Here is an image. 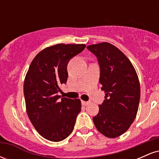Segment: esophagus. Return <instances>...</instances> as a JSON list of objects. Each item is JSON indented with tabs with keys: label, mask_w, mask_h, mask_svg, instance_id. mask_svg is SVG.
<instances>
[{
	"label": "esophagus",
	"mask_w": 159,
	"mask_h": 159,
	"mask_svg": "<svg viewBox=\"0 0 159 159\" xmlns=\"http://www.w3.org/2000/svg\"><path fill=\"white\" fill-rule=\"evenodd\" d=\"M81 104L83 105H84V106H86V105H89L90 104V102H85V101H81Z\"/></svg>",
	"instance_id": "obj_1"
}]
</instances>
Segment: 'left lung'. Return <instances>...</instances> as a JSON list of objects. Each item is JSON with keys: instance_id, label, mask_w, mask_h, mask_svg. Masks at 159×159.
Listing matches in <instances>:
<instances>
[{"instance_id": "8db88e82", "label": "left lung", "mask_w": 159, "mask_h": 159, "mask_svg": "<svg viewBox=\"0 0 159 159\" xmlns=\"http://www.w3.org/2000/svg\"><path fill=\"white\" fill-rule=\"evenodd\" d=\"M87 48L97 57L99 83L105 93V99L93 120L100 133L117 138L129 129L138 113L140 97L138 75L127 57L111 43L90 45Z\"/></svg>"}]
</instances>
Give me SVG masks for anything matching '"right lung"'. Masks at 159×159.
<instances>
[{"label":"right lung","instance_id":"right-lung-1","mask_svg":"<svg viewBox=\"0 0 159 159\" xmlns=\"http://www.w3.org/2000/svg\"><path fill=\"white\" fill-rule=\"evenodd\" d=\"M85 47L84 44H57L43 49L33 60L25 76L27 114L40 135L51 141L66 138L81 112L79 98L60 99L57 93L59 85L66 83L69 61Z\"/></svg>","mask_w":159,"mask_h":159}]
</instances>
